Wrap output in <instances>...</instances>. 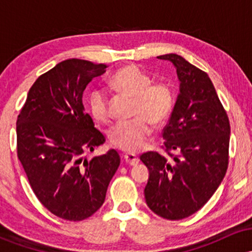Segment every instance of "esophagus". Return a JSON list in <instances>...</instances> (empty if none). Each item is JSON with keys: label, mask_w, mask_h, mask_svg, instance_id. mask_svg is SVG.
<instances>
[{"label": "esophagus", "mask_w": 252, "mask_h": 252, "mask_svg": "<svg viewBox=\"0 0 252 252\" xmlns=\"http://www.w3.org/2000/svg\"><path fill=\"white\" fill-rule=\"evenodd\" d=\"M124 161L130 164V166H136L138 163V161H140V158L135 154H126L124 155Z\"/></svg>", "instance_id": "obj_1"}]
</instances>
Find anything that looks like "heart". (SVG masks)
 <instances>
[{
	"mask_svg": "<svg viewBox=\"0 0 252 252\" xmlns=\"http://www.w3.org/2000/svg\"><path fill=\"white\" fill-rule=\"evenodd\" d=\"M112 91L134 98L136 116L128 122L117 123L110 131V141L124 152L134 153L143 148L152 136L153 124L163 123L174 105V92L167 83H152V77L136 65L120 68L109 80ZM92 116L99 122L110 118L109 98L103 90H94L89 97Z\"/></svg>",
	"mask_w": 252,
	"mask_h": 252,
	"instance_id": "b5f03b06",
	"label": "heart"
}]
</instances>
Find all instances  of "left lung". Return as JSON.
I'll return each mask as SVG.
<instances>
[{"mask_svg": "<svg viewBox=\"0 0 252 252\" xmlns=\"http://www.w3.org/2000/svg\"><path fill=\"white\" fill-rule=\"evenodd\" d=\"M158 58L175 66L180 94L162 132L170 158L156 152L140 158L149 170L144 198L158 216L180 220L200 210L221 184L228 164L230 122L206 72L178 54Z\"/></svg>", "mask_w": 252, "mask_h": 252, "instance_id": "8db88e82", "label": "left lung"}]
</instances>
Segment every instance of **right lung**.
Instances as JSON below:
<instances>
[{"label":"right lung","instance_id":"add662e5","mask_svg":"<svg viewBox=\"0 0 252 252\" xmlns=\"http://www.w3.org/2000/svg\"><path fill=\"white\" fill-rule=\"evenodd\" d=\"M106 65L68 59L35 80L16 122L17 156L36 198L59 218H89L105 200L120 166L115 149L89 161L105 142L83 105V94Z\"/></svg>","mask_w":252,"mask_h":252}]
</instances>
